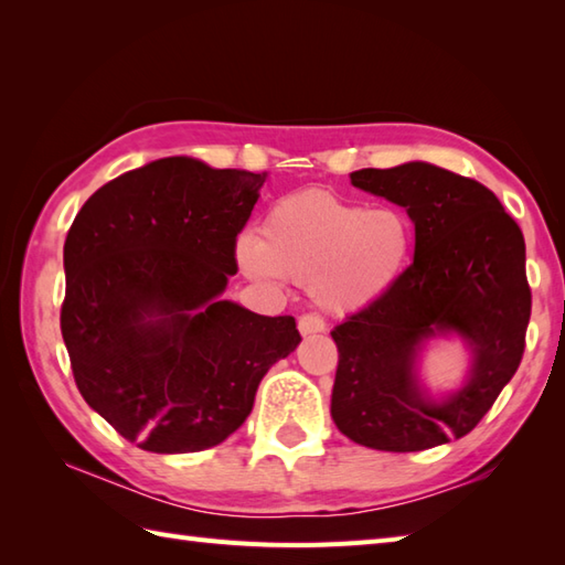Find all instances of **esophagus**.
I'll use <instances>...</instances> for the list:
<instances>
[{
	"label": "esophagus",
	"mask_w": 565,
	"mask_h": 565,
	"mask_svg": "<svg viewBox=\"0 0 565 565\" xmlns=\"http://www.w3.org/2000/svg\"><path fill=\"white\" fill-rule=\"evenodd\" d=\"M298 330H301L303 338H308V334L326 332V320H322V318L316 316V313H306V316L298 318Z\"/></svg>",
	"instance_id": "esophagus-1"
}]
</instances>
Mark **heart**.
Returning <instances> with one entry per match:
<instances>
[{"label":"heart","mask_w":565,"mask_h":565,"mask_svg":"<svg viewBox=\"0 0 565 565\" xmlns=\"http://www.w3.org/2000/svg\"><path fill=\"white\" fill-rule=\"evenodd\" d=\"M413 255V227L401 211L366 209L308 189L274 203L262 237H243L237 259L262 281L310 284L332 313L376 301L401 279Z\"/></svg>","instance_id":"b5f03b06"}]
</instances>
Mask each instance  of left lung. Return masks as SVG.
<instances>
[{"label":"left lung","mask_w":565,"mask_h":565,"mask_svg":"<svg viewBox=\"0 0 565 565\" xmlns=\"http://www.w3.org/2000/svg\"><path fill=\"white\" fill-rule=\"evenodd\" d=\"M352 184L398 203L415 223V259L391 289L330 334L338 344L332 419L379 451H423L461 439L518 371L532 316L524 235L476 179L427 162L352 172ZM454 329L475 347L467 386L447 404L418 393V342Z\"/></svg>","instance_id":"left-lung-1"}]
</instances>
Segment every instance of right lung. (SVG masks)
I'll use <instances>...</instances> for the list:
<instances>
[{
  "mask_svg": "<svg viewBox=\"0 0 565 565\" xmlns=\"http://www.w3.org/2000/svg\"><path fill=\"white\" fill-rule=\"evenodd\" d=\"M267 174L154 160L104 184L65 239L60 330L82 398L154 454L215 447L301 334L221 301Z\"/></svg>",
  "mask_w": 565,
  "mask_h": 565,
  "instance_id": "1",
  "label": "right lung"
}]
</instances>
